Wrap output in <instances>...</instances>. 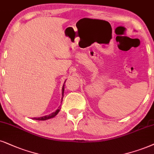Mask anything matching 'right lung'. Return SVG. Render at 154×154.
Returning a JSON list of instances; mask_svg holds the SVG:
<instances>
[{
    "label": "right lung",
    "instance_id": "right-lung-1",
    "mask_svg": "<svg viewBox=\"0 0 154 154\" xmlns=\"http://www.w3.org/2000/svg\"><path fill=\"white\" fill-rule=\"evenodd\" d=\"M64 90H65V84H64L63 85V89H62V99H61V100H62V102H63V97H64ZM60 106H61V105H60V106H59V107H58V109L57 110L55 111V112H52V114H49V115H47V116H41V117H38V118H32V119H35V120H41V121H45V120H47V119H51V118H53V117H54V116H55L56 115H57V114H58V113H59V112H60Z\"/></svg>",
    "mask_w": 154,
    "mask_h": 154
}]
</instances>
